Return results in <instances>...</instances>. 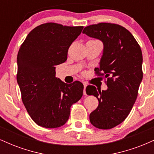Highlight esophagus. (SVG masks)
Segmentation results:
<instances>
[{
	"label": "esophagus",
	"instance_id": "esophagus-1",
	"mask_svg": "<svg viewBox=\"0 0 154 154\" xmlns=\"http://www.w3.org/2000/svg\"><path fill=\"white\" fill-rule=\"evenodd\" d=\"M86 87H87V85H86L85 83H84V91H83V94L84 95H86V91H85Z\"/></svg>",
	"mask_w": 154,
	"mask_h": 154
}]
</instances>
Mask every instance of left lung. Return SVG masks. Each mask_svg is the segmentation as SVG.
<instances>
[{
    "label": "left lung",
    "mask_w": 154,
    "mask_h": 154,
    "mask_svg": "<svg viewBox=\"0 0 154 154\" xmlns=\"http://www.w3.org/2000/svg\"><path fill=\"white\" fill-rule=\"evenodd\" d=\"M83 34L101 40L103 56L98 76H104L108 89L86 88V93L98 100L97 109L90 114L93 126L109 130L121 124L129 115L143 79V55L135 38L126 28L111 23H98L85 27Z\"/></svg>",
    "instance_id": "obj_1"
}]
</instances>
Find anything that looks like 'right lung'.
<instances>
[{"instance_id": "1", "label": "right lung", "mask_w": 154, "mask_h": 154, "mask_svg": "<svg viewBox=\"0 0 154 154\" xmlns=\"http://www.w3.org/2000/svg\"><path fill=\"white\" fill-rule=\"evenodd\" d=\"M82 29V26L45 23L34 28L21 45L17 82L23 103L39 126H62L69 117L71 106L82 98V83L62 82L56 77L54 66L66 61L69 48Z\"/></svg>"}]
</instances>
